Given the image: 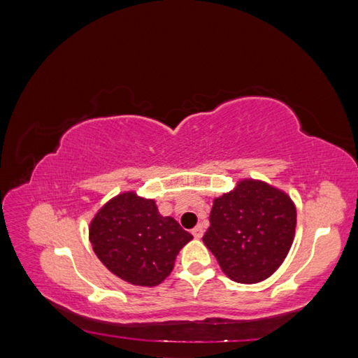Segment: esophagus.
Masks as SVG:
<instances>
[{
  "label": "esophagus",
  "mask_w": 358,
  "mask_h": 358,
  "mask_svg": "<svg viewBox=\"0 0 358 358\" xmlns=\"http://www.w3.org/2000/svg\"><path fill=\"white\" fill-rule=\"evenodd\" d=\"M192 236L195 237V239H200V237L203 236V227L201 225H197L194 229H192Z\"/></svg>",
  "instance_id": "obj_1"
}]
</instances>
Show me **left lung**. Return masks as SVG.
Returning <instances> with one entry per match:
<instances>
[{
    "instance_id": "8db88e82",
    "label": "left lung",
    "mask_w": 358,
    "mask_h": 358,
    "mask_svg": "<svg viewBox=\"0 0 358 358\" xmlns=\"http://www.w3.org/2000/svg\"><path fill=\"white\" fill-rule=\"evenodd\" d=\"M203 243L222 271L241 284H256L275 273L289 253L296 208L285 192L259 180H242L214 200Z\"/></svg>"
}]
</instances>
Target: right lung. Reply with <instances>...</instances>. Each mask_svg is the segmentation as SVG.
Returning <instances> with one entry per match:
<instances>
[{"label":"right lung","mask_w":358,"mask_h":358,"mask_svg":"<svg viewBox=\"0 0 358 358\" xmlns=\"http://www.w3.org/2000/svg\"><path fill=\"white\" fill-rule=\"evenodd\" d=\"M191 239L177 220L158 213L155 200L135 192L116 195L90 223L96 256L113 275L133 285L163 282L178 251Z\"/></svg>","instance_id":"right-lung-1"}]
</instances>
